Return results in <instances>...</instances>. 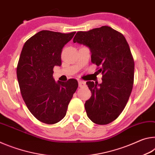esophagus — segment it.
I'll return each instance as SVG.
<instances>
[{
    "label": "esophagus",
    "mask_w": 155,
    "mask_h": 155,
    "mask_svg": "<svg viewBox=\"0 0 155 155\" xmlns=\"http://www.w3.org/2000/svg\"><path fill=\"white\" fill-rule=\"evenodd\" d=\"M85 84H86V83L85 82V81H82V80H79V81H78V87H85Z\"/></svg>",
    "instance_id": "1"
}]
</instances>
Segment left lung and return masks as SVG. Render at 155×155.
<instances>
[{
  "label": "left lung",
  "mask_w": 155,
  "mask_h": 155,
  "mask_svg": "<svg viewBox=\"0 0 155 155\" xmlns=\"http://www.w3.org/2000/svg\"><path fill=\"white\" fill-rule=\"evenodd\" d=\"M73 41L90 48L91 62L103 75L101 84L86 83L91 92L85 104L87 116L95 124H109L121 114L133 90L135 63L130 47L121 33L108 26L78 31Z\"/></svg>",
  "instance_id": "left-lung-1"
}]
</instances>
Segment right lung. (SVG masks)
Returning <instances> with one entry per match:
<instances>
[{
	"label": "right lung",
	"mask_w": 155,
	"mask_h": 155,
	"mask_svg": "<svg viewBox=\"0 0 155 155\" xmlns=\"http://www.w3.org/2000/svg\"><path fill=\"white\" fill-rule=\"evenodd\" d=\"M43 30L26 41L17 65L21 95L28 109L39 121L53 124L64 118L78 87V81L53 78V68L61 65L64 46L75 34Z\"/></svg>",
	"instance_id": "1"
}]
</instances>
